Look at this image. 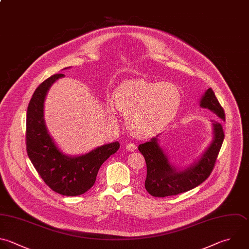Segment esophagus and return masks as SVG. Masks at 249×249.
I'll return each mask as SVG.
<instances>
[{"instance_id":"esophagus-1","label":"esophagus","mask_w":249,"mask_h":249,"mask_svg":"<svg viewBox=\"0 0 249 249\" xmlns=\"http://www.w3.org/2000/svg\"><path fill=\"white\" fill-rule=\"evenodd\" d=\"M125 149L128 151V152H134L136 150V146L133 144V143H127L126 146H125Z\"/></svg>"}]
</instances>
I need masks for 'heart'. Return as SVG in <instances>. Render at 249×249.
<instances>
[{
  "label": "heart",
  "instance_id": "heart-1",
  "mask_svg": "<svg viewBox=\"0 0 249 249\" xmlns=\"http://www.w3.org/2000/svg\"><path fill=\"white\" fill-rule=\"evenodd\" d=\"M113 104L126 116L134 133L149 135L174 119L181 105V91L172 83L130 80L116 89Z\"/></svg>",
  "mask_w": 249,
  "mask_h": 249
}]
</instances>
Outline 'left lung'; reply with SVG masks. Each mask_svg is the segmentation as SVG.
I'll return each mask as SVG.
<instances>
[{
    "mask_svg": "<svg viewBox=\"0 0 249 249\" xmlns=\"http://www.w3.org/2000/svg\"><path fill=\"white\" fill-rule=\"evenodd\" d=\"M199 106L210 110L219 119L225 121L224 110L211 89H206L202 94ZM211 123L213 137L210 144L197 160L184 167H177L170 162L168 156L159 143L160 134L138 146V150L146 160L145 188L150 195L158 197L178 195L200 185L210 175L224 140L221 124L216 121Z\"/></svg>",
    "mask_w": 249,
    "mask_h": 249,
    "instance_id": "1",
    "label": "left lung"
}]
</instances>
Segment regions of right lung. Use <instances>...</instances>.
I'll return each mask as SVG.
<instances>
[{"instance_id":"1","label":"right lung","mask_w":249,"mask_h":249,"mask_svg":"<svg viewBox=\"0 0 249 249\" xmlns=\"http://www.w3.org/2000/svg\"><path fill=\"white\" fill-rule=\"evenodd\" d=\"M63 77L53 75L35 90L27 109L26 146L28 157L45 183L60 195L75 196L94 185L100 166L119 150L120 143L104 144L80 156L66 155L58 148L48 130L44 109L51 87Z\"/></svg>"}]
</instances>
